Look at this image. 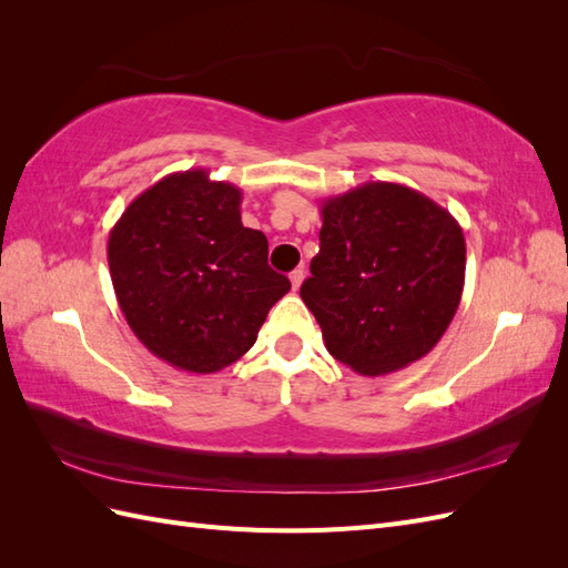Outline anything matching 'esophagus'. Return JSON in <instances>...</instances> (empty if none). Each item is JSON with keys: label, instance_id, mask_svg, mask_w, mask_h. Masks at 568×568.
I'll list each match as a JSON object with an SVG mask.
<instances>
[{"label": "esophagus", "instance_id": "obj_1", "mask_svg": "<svg viewBox=\"0 0 568 568\" xmlns=\"http://www.w3.org/2000/svg\"><path fill=\"white\" fill-rule=\"evenodd\" d=\"M303 277H305L303 267H296L294 272L288 274V280H291V286H294V291H296V288H301V284H303Z\"/></svg>", "mask_w": 568, "mask_h": 568}]
</instances>
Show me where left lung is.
Instances as JSON below:
<instances>
[{"instance_id": "8db88e82", "label": "left lung", "mask_w": 568, "mask_h": 568, "mask_svg": "<svg viewBox=\"0 0 568 568\" xmlns=\"http://www.w3.org/2000/svg\"><path fill=\"white\" fill-rule=\"evenodd\" d=\"M459 222L417 189L365 182L322 201L320 253L301 298L338 363L403 369L448 329L464 288Z\"/></svg>"}]
</instances>
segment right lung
<instances>
[{"mask_svg": "<svg viewBox=\"0 0 568 568\" xmlns=\"http://www.w3.org/2000/svg\"><path fill=\"white\" fill-rule=\"evenodd\" d=\"M239 205L242 189L192 168L149 186L109 234L111 282L130 329L182 372L236 363L291 288Z\"/></svg>", "mask_w": 568, "mask_h": 568, "instance_id": "right-lung-1", "label": "right lung"}]
</instances>
